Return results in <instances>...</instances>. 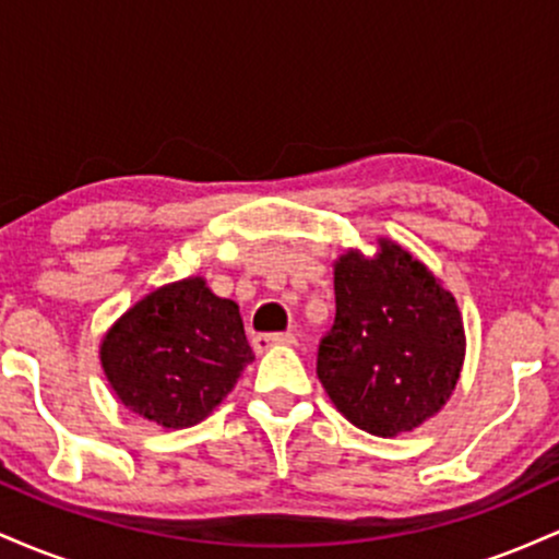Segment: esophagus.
Masks as SVG:
<instances>
[{"label": "esophagus", "instance_id": "1", "mask_svg": "<svg viewBox=\"0 0 559 559\" xmlns=\"http://www.w3.org/2000/svg\"><path fill=\"white\" fill-rule=\"evenodd\" d=\"M297 344V336L294 333H258L252 338V346L258 352H267L271 346H292Z\"/></svg>", "mask_w": 559, "mask_h": 559}]
</instances>
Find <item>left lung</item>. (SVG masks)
I'll list each match as a JSON object with an SVG mask.
<instances>
[{"label": "left lung", "mask_w": 559, "mask_h": 559, "mask_svg": "<svg viewBox=\"0 0 559 559\" xmlns=\"http://www.w3.org/2000/svg\"><path fill=\"white\" fill-rule=\"evenodd\" d=\"M336 318L318 346V378L352 426L413 431L444 407L460 381L465 329L460 307L407 249L378 239L333 265Z\"/></svg>", "instance_id": "left-lung-1"}]
</instances>
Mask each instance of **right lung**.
Returning <instances> with one entry per match:
<instances>
[{"mask_svg":"<svg viewBox=\"0 0 559 559\" xmlns=\"http://www.w3.org/2000/svg\"><path fill=\"white\" fill-rule=\"evenodd\" d=\"M118 400L163 428H189L228 396L254 360L239 305L204 278L159 286L136 301L99 346Z\"/></svg>","mask_w":559,"mask_h":559,"instance_id":"right-lung-1","label":"right lung"}]
</instances>
